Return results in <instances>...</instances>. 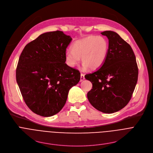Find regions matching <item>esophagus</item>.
<instances>
[{
	"mask_svg": "<svg viewBox=\"0 0 153 153\" xmlns=\"http://www.w3.org/2000/svg\"><path fill=\"white\" fill-rule=\"evenodd\" d=\"M84 79H85V75H84L83 74L81 73V74H80V82H82Z\"/></svg>",
	"mask_w": 153,
	"mask_h": 153,
	"instance_id": "1",
	"label": "esophagus"
}]
</instances>
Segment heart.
I'll return each instance as SVG.
<instances>
[{"mask_svg": "<svg viewBox=\"0 0 153 153\" xmlns=\"http://www.w3.org/2000/svg\"><path fill=\"white\" fill-rule=\"evenodd\" d=\"M109 44L102 36H89L74 42L71 50L65 53V63L70 68H74L81 60L84 69L91 70L100 68L105 63L108 53Z\"/></svg>", "mask_w": 153, "mask_h": 153, "instance_id": "heart-1", "label": "heart"}]
</instances>
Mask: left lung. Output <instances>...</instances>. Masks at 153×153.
Listing matches in <instances>:
<instances>
[{"mask_svg": "<svg viewBox=\"0 0 153 153\" xmlns=\"http://www.w3.org/2000/svg\"><path fill=\"white\" fill-rule=\"evenodd\" d=\"M101 34L108 39L107 58L102 66L85 77L93 84L87 97L97 110L113 113L129 102L138 79V67L134 53L128 43L116 32Z\"/></svg>", "mask_w": 153, "mask_h": 153, "instance_id": "8db88e82", "label": "left lung"}]
</instances>
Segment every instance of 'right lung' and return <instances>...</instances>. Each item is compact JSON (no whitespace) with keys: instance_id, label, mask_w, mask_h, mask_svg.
Wrapping results in <instances>:
<instances>
[{"instance_id":"add662e5","label":"right lung","mask_w":153,"mask_h":153,"mask_svg":"<svg viewBox=\"0 0 153 153\" xmlns=\"http://www.w3.org/2000/svg\"><path fill=\"white\" fill-rule=\"evenodd\" d=\"M72 38L62 31L45 33L28 43L16 68V81L23 99L36 114L50 117L67 102L69 90L80 79L79 70L65 63Z\"/></svg>"}]
</instances>
